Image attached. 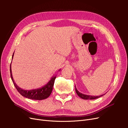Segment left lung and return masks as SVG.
<instances>
[{
	"mask_svg": "<svg viewBox=\"0 0 128 128\" xmlns=\"http://www.w3.org/2000/svg\"><path fill=\"white\" fill-rule=\"evenodd\" d=\"M75 91H76V92L77 94L78 95L80 98H81L82 99H86V100L96 99V98H98L100 97V96H104V94H102V95L99 96H89V95L84 94H82V93H80L78 90H77V89L76 88V86H75Z\"/></svg>",
	"mask_w": 128,
	"mask_h": 128,
	"instance_id": "8db88e82",
	"label": "left lung"
}]
</instances>
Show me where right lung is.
I'll return each instance as SVG.
<instances>
[{"label":"right lung","instance_id":"1","mask_svg":"<svg viewBox=\"0 0 128 128\" xmlns=\"http://www.w3.org/2000/svg\"><path fill=\"white\" fill-rule=\"evenodd\" d=\"M14 53L12 56V60L13 59ZM60 70V69L59 70V71ZM10 73L11 79L13 81V83L15 87L16 88V90L18 91V92L20 93L22 96H24V97L32 100H40L48 98L50 96V94H51L53 87L54 86V80L56 78V76H53L51 78V80L48 81L47 84H45L44 86H42L40 88L32 89V90H24V89L19 87L14 82L12 76V74L11 64L10 65Z\"/></svg>","mask_w":128,"mask_h":128}]
</instances>
